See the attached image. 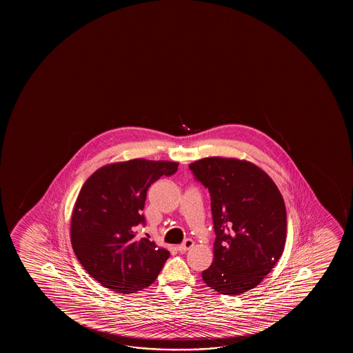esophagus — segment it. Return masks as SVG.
<instances>
[{
  "mask_svg": "<svg viewBox=\"0 0 353 353\" xmlns=\"http://www.w3.org/2000/svg\"><path fill=\"white\" fill-rule=\"evenodd\" d=\"M194 246V241L193 240H190V239H188V240H185V241L181 245V246L177 247V250H179L181 253H184V252L188 251V250H190L192 247Z\"/></svg>",
  "mask_w": 353,
  "mask_h": 353,
  "instance_id": "esophagus-1",
  "label": "esophagus"
}]
</instances>
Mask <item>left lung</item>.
Returning <instances> with one entry per match:
<instances>
[{
    "mask_svg": "<svg viewBox=\"0 0 353 353\" xmlns=\"http://www.w3.org/2000/svg\"><path fill=\"white\" fill-rule=\"evenodd\" d=\"M211 195L212 265L205 283L221 294L256 288L285 248L287 213L280 190L269 174L247 160L211 157L189 164Z\"/></svg>",
    "mask_w": 353,
    "mask_h": 353,
    "instance_id": "8db88e82",
    "label": "left lung"
}]
</instances>
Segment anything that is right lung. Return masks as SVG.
Here are the masks:
<instances>
[{
  "label": "right lung",
  "instance_id": "add662e5",
  "mask_svg": "<svg viewBox=\"0 0 353 353\" xmlns=\"http://www.w3.org/2000/svg\"><path fill=\"white\" fill-rule=\"evenodd\" d=\"M179 163L132 159L97 169L79 190L71 217V243L92 279L121 294L150 287L170 252L148 239L136 237L145 224L147 190L161 176L177 171Z\"/></svg>",
  "mask_w": 353,
  "mask_h": 353
}]
</instances>
